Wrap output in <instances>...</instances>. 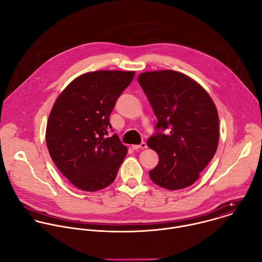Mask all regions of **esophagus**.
<instances>
[{"label":"esophagus","mask_w":262,"mask_h":262,"mask_svg":"<svg viewBox=\"0 0 262 262\" xmlns=\"http://www.w3.org/2000/svg\"><path fill=\"white\" fill-rule=\"evenodd\" d=\"M147 147L146 143L145 142H142L141 144H138V145H132V148L134 149V150H139V149H145Z\"/></svg>","instance_id":"obj_1"}]
</instances>
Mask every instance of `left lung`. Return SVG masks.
Returning a JSON list of instances; mask_svg holds the SVG:
<instances>
[{
	"instance_id": "left-lung-1",
	"label": "left lung",
	"mask_w": 262,
	"mask_h": 262,
	"mask_svg": "<svg viewBox=\"0 0 262 262\" xmlns=\"http://www.w3.org/2000/svg\"><path fill=\"white\" fill-rule=\"evenodd\" d=\"M138 82L158 118L147 145L160 161L149 176L171 191L192 185L219 144V116L212 99L197 82L174 70L143 72Z\"/></svg>"
}]
</instances>
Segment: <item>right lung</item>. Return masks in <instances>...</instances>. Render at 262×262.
I'll return each instance as SVG.
<instances>
[{"instance_id":"1","label":"right lung","mask_w":262,"mask_h":262,"mask_svg":"<svg viewBox=\"0 0 262 262\" xmlns=\"http://www.w3.org/2000/svg\"><path fill=\"white\" fill-rule=\"evenodd\" d=\"M134 71L98 70L74 79L57 98L48 120L47 145L60 172L82 191L106 188L117 176L127 148L105 138L110 115Z\"/></svg>"}]
</instances>
